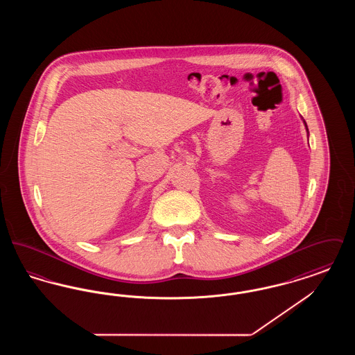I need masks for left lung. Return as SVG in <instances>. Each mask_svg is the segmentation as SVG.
Returning a JSON list of instances; mask_svg holds the SVG:
<instances>
[{"label":"left lung","instance_id":"left-lung-1","mask_svg":"<svg viewBox=\"0 0 355 355\" xmlns=\"http://www.w3.org/2000/svg\"><path fill=\"white\" fill-rule=\"evenodd\" d=\"M304 125H306V122H304ZM306 129H307V126H306Z\"/></svg>","mask_w":355,"mask_h":355}]
</instances>
